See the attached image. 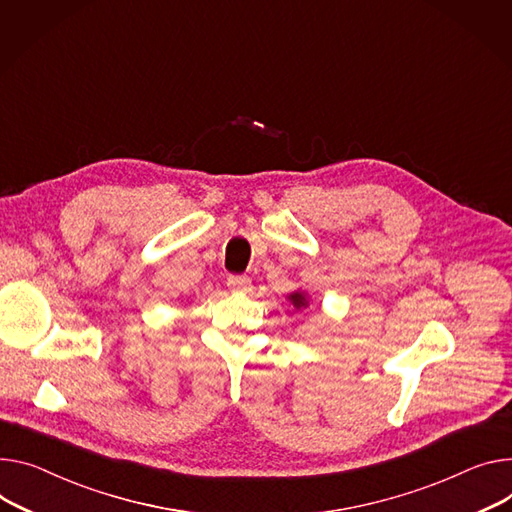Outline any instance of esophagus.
I'll list each match as a JSON object with an SVG mask.
<instances>
[{
    "mask_svg": "<svg viewBox=\"0 0 512 512\" xmlns=\"http://www.w3.org/2000/svg\"><path fill=\"white\" fill-rule=\"evenodd\" d=\"M227 287L235 293H248L252 287V281L248 277H229Z\"/></svg>",
    "mask_w": 512,
    "mask_h": 512,
    "instance_id": "esophagus-1",
    "label": "esophagus"
}]
</instances>
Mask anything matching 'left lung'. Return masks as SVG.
Instances as JSON below:
<instances>
[{
	"mask_svg": "<svg viewBox=\"0 0 512 512\" xmlns=\"http://www.w3.org/2000/svg\"><path fill=\"white\" fill-rule=\"evenodd\" d=\"M287 299L295 311H305L309 307V295L305 291H293L291 295H287Z\"/></svg>",
	"mask_w": 512,
	"mask_h": 512,
	"instance_id": "8db88e82",
	"label": "left lung"
}]
</instances>
